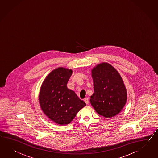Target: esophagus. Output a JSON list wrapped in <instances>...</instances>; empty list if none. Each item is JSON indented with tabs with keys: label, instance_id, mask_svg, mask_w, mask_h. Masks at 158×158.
Segmentation results:
<instances>
[{
	"label": "esophagus",
	"instance_id": "1",
	"mask_svg": "<svg viewBox=\"0 0 158 158\" xmlns=\"http://www.w3.org/2000/svg\"><path fill=\"white\" fill-rule=\"evenodd\" d=\"M84 100H85V103L86 104H89V99L88 98H85Z\"/></svg>",
	"mask_w": 158,
	"mask_h": 158
}]
</instances>
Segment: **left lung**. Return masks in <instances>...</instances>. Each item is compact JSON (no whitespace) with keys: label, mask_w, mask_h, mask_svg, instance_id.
<instances>
[{"label":"left lung","mask_w":158,"mask_h":158,"mask_svg":"<svg viewBox=\"0 0 158 158\" xmlns=\"http://www.w3.org/2000/svg\"><path fill=\"white\" fill-rule=\"evenodd\" d=\"M94 93L90 103L96 112L104 118L118 115L126 103L127 91L118 71L107 63L96 65L91 70Z\"/></svg>","instance_id":"8db88e82"}]
</instances>
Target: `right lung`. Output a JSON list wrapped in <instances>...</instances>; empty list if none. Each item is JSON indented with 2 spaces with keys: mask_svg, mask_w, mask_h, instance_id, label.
<instances>
[{
  "mask_svg": "<svg viewBox=\"0 0 158 158\" xmlns=\"http://www.w3.org/2000/svg\"><path fill=\"white\" fill-rule=\"evenodd\" d=\"M72 69L59 67L49 73L43 82L39 100L44 114L60 125L69 124L86 106L73 90L67 87Z\"/></svg>",
  "mask_w": 158,
  "mask_h": 158,
  "instance_id": "right-lung-1",
  "label": "right lung"
}]
</instances>
